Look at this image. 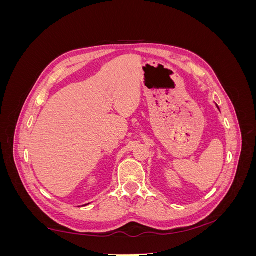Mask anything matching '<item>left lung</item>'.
<instances>
[{
	"instance_id": "obj_1",
	"label": "left lung",
	"mask_w": 256,
	"mask_h": 256,
	"mask_svg": "<svg viewBox=\"0 0 256 256\" xmlns=\"http://www.w3.org/2000/svg\"><path fill=\"white\" fill-rule=\"evenodd\" d=\"M218 108H219V106H218Z\"/></svg>"
}]
</instances>
